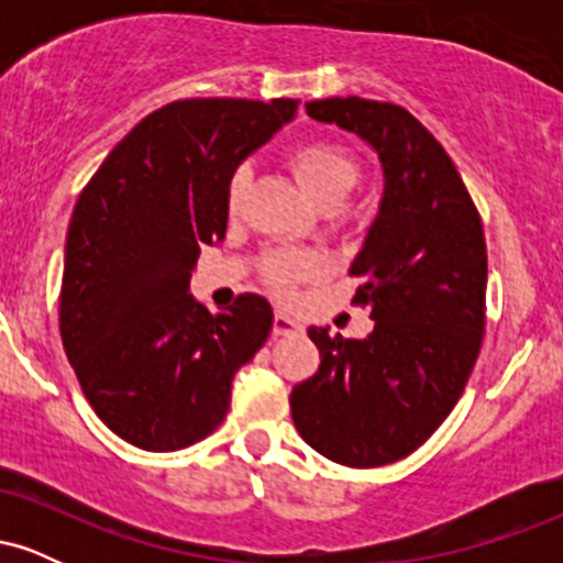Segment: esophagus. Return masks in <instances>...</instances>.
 Returning <instances> with one entry per match:
<instances>
[{
  "label": "esophagus",
  "mask_w": 563,
  "mask_h": 563,
  "mask_svg": "<svg viewBox=\"0 0 563 563\" xmlns=\"http://www.w3.org/2000/svg\"><path fill=\"white\" fill-rule=\"evenodd\" d=\"M296 331H301L299 320H294V318H290V314H286V312H277V314H275V320H273V335H290V333H296Z\"/></svg>",
  "instance_id": "esophagus-1"
}]
</instances>
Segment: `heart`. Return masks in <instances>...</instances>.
Masks as SVG:
<instances>
[{
  "instance_id": "obj_1",
  "label": "heart",
  "mask_w": 563,
  "mask_h": 563,
  "mask_svg": "<svg viewBox=\"0 0 563 563\" xmlns=\"http://www.w3.org/2000/svg\"><path fill=\"white\" fill-rule=\"evenodd\" d=\"M288 166L294 177L299 179L301 190L307 192L314 203L335 206L341 203L352 187L357 185L360 169L344 147L333 145V142H303L288 156ZM245 185H249V172L238 169L230 183V209H238L245 196ZM320 269V262L309 254H280L267 264V277L273 280L277 290L294 288L296 280H307Z\"/></svg>"
}]
</instances>
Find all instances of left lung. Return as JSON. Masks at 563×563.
<instances>
[{"mask_svg": "<svg viewBox=\"0 0 563 563\" xmlns=\"http://www.w3.org/2000/svg\"><path fill=\"white\" fill-rule=\"evenodd\" d=\"M307 113L373 147L384 192L349 267L376 325L365 339L309 328L320 367L294 386L290 416L328 461L376 468L421 448L461 399L482 346L487 245L461 174L416 115L363 97Z\"/></svg>", "mask_w": 563, "mask_h": 563, "instance_id": "1", "label": "left lung"}]
</instances>
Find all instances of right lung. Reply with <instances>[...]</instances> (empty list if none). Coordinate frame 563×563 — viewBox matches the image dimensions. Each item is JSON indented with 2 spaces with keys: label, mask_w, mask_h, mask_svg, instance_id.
Instances as JSON below:
<instances>
[{
  "label": "right lung",
  "mask_w": 563,
  "mask_h": 563,
  "mask_svg": "<svg viewBox=\"0 0 563 563\" xmlns=\"http://www.w3.org/2000/svg\"><path fill=\"white\" fill-rule=\"evenodd\" d=\"M299 102L200 97L140 121L76 200L60 335L100 421L151 452L183 450L224 421L238 367L273 331V307L238 296L209 312L190 290L200 243L228 232L238 166Z\"/></svg>",
  "instance_id": "obj_1"
}]
</instances>
